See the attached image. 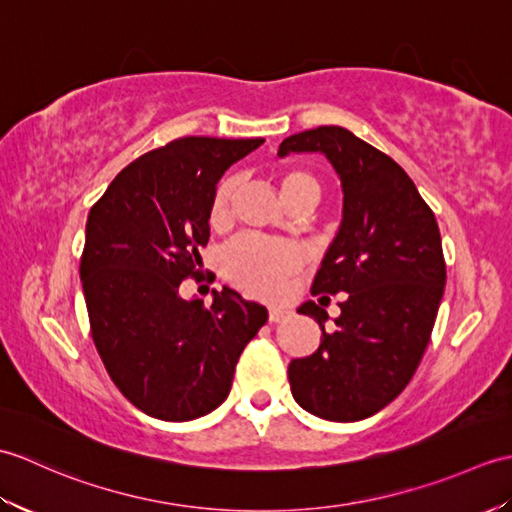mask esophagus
<instances>
[{
  "label": "esophagus",
  "instance_id": "esophagus-1",
  "mask_svg": "<svg viewBox=\"0 0 512 512\" xmlns=\"http://www.w3.org/2000/svg\"><path fill=\"white\" fill-rule=\"evenodd\" d=\"M288 317H290V310L288 308H281V306L268 308V321L270 323H279V321H284Z\"/></svg>",
  "mask_w": 512,
  "mask_h": 512
}]
</instances>
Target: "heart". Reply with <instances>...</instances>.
Instances as JSON below:
<instances>
[{"instance_id":"1","label":"heart","mask_w":512,"mask_h":512,"mask_svg":"<svg viewBox=\"0 0 512 512\" xmlns=\"http://www.w3.org/2000/svg\"><path fill=\"white\" fill-rule=\"evenodd\" d=\"M239 180L224 178L213 193L211 222L228 220L237 198ZM279 189L288 206H310L321 198V182L306 169H288L279 173ZM299 266L297 250L279 239L262 235H242L224 250L222 268L228 281L253 297H275L286 286L288 277Z\"/></svg>"}]
</instances>
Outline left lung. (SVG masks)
I'll use <instances>...</instances> for the list:
<instances>
[{
  "label": "left lung",
  "mask_w": 512,
  "mask_h": 512,
  "mask_svg": "<svg viewBox=\"0 0 512 512\" xmlns=\"http://www.w3.org/2000/svg\"><path fill=\"white\" fill-rule=\"evenodd\" d=\"M319 151L343 187V222L325 253L312 295H339L341 317L314 301L297 310L323 332L317 352L288 365L292 396L314 416L354 422L374 416L402 389L427 350L447 284L436 215L416 184L350 129L323 125L288 136L279 156Z\"/></svg>",
  "instance_id": "obj_1"
}]
</instances>
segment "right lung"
<instances>
[{
    "label": "right lung",
    "instance_id": "right-lung-1",
    "mask_svg": "<svg viewBox=\"0 0 512 512\" xmlns=\"http://www.w3.org/2000/svg\"><path fill=\"white\" fill-rule=\"evenodd\" d=\"M264 138L187 136L136 158L96 202L81 255L90 330L107 374L147 416L184 422L226 400L268 310L231 288L182 299L200 277L222 173Z\"/></svg>",
    "mask_w": 512,
    "mask_h": 512
}]
</instances>
